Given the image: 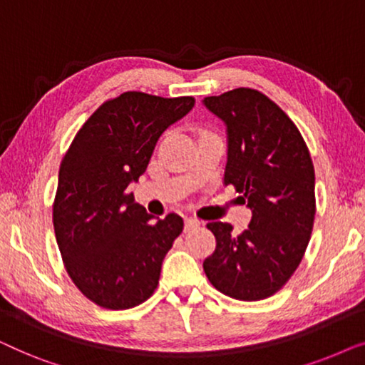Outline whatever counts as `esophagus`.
Masks as SVG:
<instances>
[{
    "mask_svg": "<svg viewBox=\"0 0 365 365\" xmlns=\"http://www.w3.org/2000/svg\"><path fill=\"white\" fill-rule=\"evenodd\" d=\"M199 226H201V222H199L197 219H194V217H186V221H184V231H186V232L192 231V229H196Z\"/></svg>",
    "mask_w": 365,
    "mask_h": 365,
    "instance_id": "34e87169",
    "label": "esophagus"
}]
</instances>
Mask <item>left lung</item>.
Listing matches in <instances>:
<instances>
[{
  "instance_id": "left-lung-1",
  "label": "left lung",
  "mask_w": 365,
  "mask_h": 365,
  "mask_svg": "<svg viewBox=\"0 0 365 365\" xmlns=\"http://www.w3.org/2000/svg\"><path fill=\"white\" fill-rule=\"evenodd\" d=\"M227 128L224 184L247 199L252 219L241 234L209 222L216 249L204 272L217 291L261 301L282 289L301 264L316 216V176L307 144L292 119L257 89L204 98Z\"/></svg>"
}]
</instances>
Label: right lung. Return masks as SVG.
Returning <instances> with one entry per match:
<instances>
[{
  "label": "right lung",
  "instance_id": "1",
  "mask_svg": "<svg viewBox=\"0 0 365 365\" xmlns=\"http://www.w3.org/2000/svg\"><path fill=\"white\" fill-rule=\"evenodd\" d=\"M194 103L192 96L123 93L89 116L64 154L54 234L71 281L98 306L131 309L156 291L184 222L174 212L153 221L128 186L146 171L161 134Z\"/></svg>",
  "mask_w": 365,
  "mask_h": 365
}]
</instances>
